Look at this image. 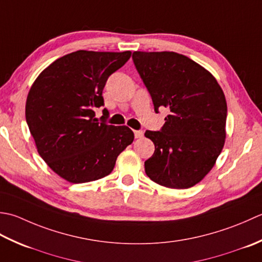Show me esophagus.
Wrapping results in <instances>:
<instances>
[{
  "instance_id": "1",
  "label": "esophagus",
  "mask_w": 262,
  "mask_h": 262,
  "mask_svg": "<svg viewBox=\"0 0 262 262\" xmlns=\"http://www.w3.org/2000/svg\"><path fill=\"white\" fill-rule=\"evenodd\" d=\"M135 137H136L137 139L142 138V137H143V132L140 131V130H136V131H135Z\"/></svg>"
}]
</instances>
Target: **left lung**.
<instances>
[{
    "label": "left lung",
    "instance_id": "left-lung-1",
    "mask_svg": "<svg viewBox=\"0 0 262 262\" xmlns=\"http://www.w3.org/2000/svg\"><path fill=\"white\" fill-rule=\"evenodd\" d=\"M132 60L155 112L169 110L161 131L145 133L155 145L146 174L166 188H191L210 172L225 143V95L209 71L182 54L133 52Z\"/></svg>",
    "mask_w": 262,
    "mask_h": 262
}]
</instances>
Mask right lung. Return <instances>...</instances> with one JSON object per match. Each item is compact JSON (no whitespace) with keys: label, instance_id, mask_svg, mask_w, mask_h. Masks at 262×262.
Masks as SVG:
<instances>
[{"label":"right lung","instance_id":"right-lung-1","mask_svg":"<svg viewBox=\"0 0 262 262\" xmlns=\"http://www.w3.org/2000/svg\"><path fill=\"white\" fill-rule=\"evenodd\" d=\"M130 56V51L70 53L47 67L29 90L26 121L37 150L69 182L86 183L108 175L135 139L127 126L95 117V110L104 106L108 77ZM103 113L108 116L106 108Z\"/></svg>","mask_w":262,"mask_h":262}]
</instances>
